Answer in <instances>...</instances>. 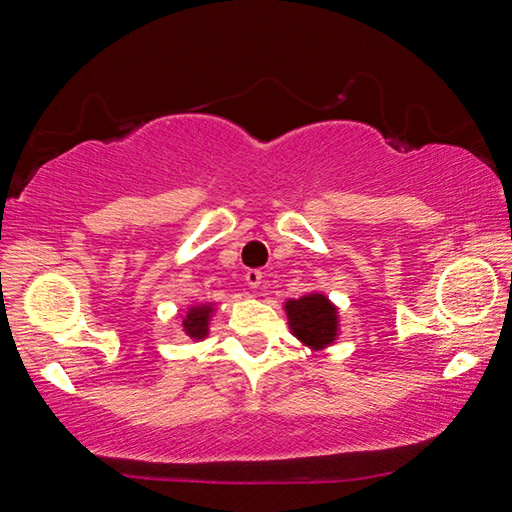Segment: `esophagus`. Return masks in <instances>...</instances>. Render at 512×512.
I'll return each instance as SVG.
<instances>
[{"mask_svg": "<svg viewBox=\"0 0 512 512\" xmlns=\"http://www.w3.org/2000/svg\"><path fill=\"white\" fill-rule=\"evenodd\" d=\"M262 271H257V268H253V271L246 273V284L250 289H259L262 287Z\"/></svg>", "mask_w": 512, "mask_h": 512, "instance_id": "obj_1", "label": "esophagus"}]
</instances>
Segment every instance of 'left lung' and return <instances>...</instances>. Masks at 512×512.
<instances>
[{
	"instance_id": "obj_1",
	"label": "left lung",
	"mask_w": 512,
	"mask_h": 512,
	"mask_svg": "<svg viewBox=\"0 0 512 512\" xmlns=\"http://www.w3.org/2000/svg\"><path fill=\"white\" fill-rule=\"evenodd\" d=\"M289 329L309 350H327L341 334L339 307L323 291H311L284 302Z\"/></svg>"
}]
</instances>
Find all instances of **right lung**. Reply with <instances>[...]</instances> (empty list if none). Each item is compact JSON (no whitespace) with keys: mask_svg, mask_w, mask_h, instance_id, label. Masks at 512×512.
Here are the masks:
<instances>
[{"mask_svg":"<svg viewBox=\"0 0 512 512\" xmlns=\"http://www.w3.org/2000/svg\"><path fill=\"white\" fill-rule=\"evenodd\" d=\"M214 311H216V305L214 302H201V305H192V307H187V311L183 316V332H185V336L187 339H192V341H203V339H207V334H210V320H212V316H214Z\"/></svg>","mask_w":512,"mask_h":512,"instance_id":"right-lung-1","label":"right lung"}]
</instances>
